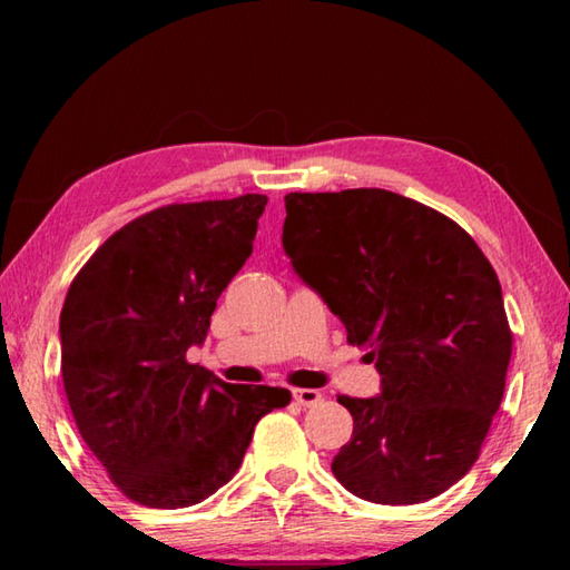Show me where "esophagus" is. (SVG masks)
Wrapping results in <instances>:
<instances>
[{
    "label": "esophagus",
    "mask_w": 570,
    "mask_h": 570,
    "mask_svg": "<svg viewBox=\"0 0 570 570\" xmlns=\"http://www.w3.org/2000/svg\"><path fill=\"white\" fill-rule=\"evenodd\" d=\"M294 402L302 404V407H316V404L324 402V394L302 387V390H294Z\"/></svg>",
    "instance_id": "obj_1"
}]
</instances>
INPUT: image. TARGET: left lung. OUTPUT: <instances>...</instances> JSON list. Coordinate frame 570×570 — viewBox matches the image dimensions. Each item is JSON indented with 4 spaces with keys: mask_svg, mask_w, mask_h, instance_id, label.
Here are the masks:
<instances>
[{
    "mask_svg": "<svg viewBox=\"0 0 570 570\" xmlns=\"http://www.w3.org/2000/svg\"><path fill=\"white\" fill-rule=\"evenodd\" d=\"M294 272L366 346L382 394L346 397L352 440L332 462L356 498L414 505L480 458L513 354L495 268L455 220L382 188L288 193Z\"/></svg>",
    "mask_w": 570,
    "mask_h": 570,
    "instance_id": "8db88e82",
    "label": "left lung"
}]
</instances>
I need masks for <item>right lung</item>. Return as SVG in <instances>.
I'll return each mask as SVG.
<instances>
[{
  "instance_id": "obj_1",
  "label": "right lung",
  "mask_w": 570,
  "mask_h": 570,
  "mask_svg": "<svg viewBox=\"0 0 570 570\" xmlns=\"http://www.w3.org/2000/svg\"><path fill=\"white\" fill-rule=\"evenodd\" d=\"M266 196L173 204L130 220L80 268L60 314L62 382L122 495L188 508L234 478L284 387L228 384L186 360L254 250Z\"/></svg>"
}]
</instances>
